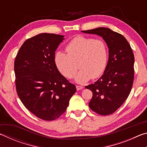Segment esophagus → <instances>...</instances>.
<instances>
[{"mask_svg": "<svg viewBox=\"0 0 147 147\" xmlns=\"http://www.w3.org/2000/svg\"><path fill=\"white\" fill-rule=\"evenodd\" d=\"M76 89H77V91L81 90V89H82L84 88L82 86H76Z\"/></svg>", "mask_w": 147, "mask_h": 147, "instance_id": "esophagus-1", "label": "esophagus"}]
</instances>
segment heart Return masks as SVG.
<instances>
[{
    "label": "heart",
    "instance_id": "heart-1",
    "mask_svg": "<svg viewBox=\"0 0 147 147\" xmlns=\"http://www.w3.org/2000/svg\"><path fill=\"white\" fill-rule=\"evenodd\" d=\"M66 53L58 51L54 56L57 69L62 75L67 78L74 76V80L84 84L90 78H96L105 70L108 61V48L100 39H94L83 36L73 38L66 46Z\"/></svg>",
    "mask_w": 147,
    "mask_h": 147
}]
</instances>
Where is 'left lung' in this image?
I'll return each mask as SVG.
<instances>
[{
	"instance_id": "1",
	"label": "left lung",
	"mask_w": 147,
	"mask_h": 147,
	"mask_svg": "<svg viewBox=\"0 0 147 147\" xmlns=\"http://www.w3.org/2000/svg\"><path fill=\"white\" fill-rule=\"evenodd\" d=\"M81 32L102 37L108 47L109 59L104 74L86 88L93 93L89 108L99 115H110L122 106L132 88V49L123 35L108 28L100 27Z\"/></svg>"
}]
</instances>
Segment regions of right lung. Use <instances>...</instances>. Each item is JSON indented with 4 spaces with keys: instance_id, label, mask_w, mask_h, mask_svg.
<instances>
[{
    "instance_id": "obj_1",
    "label": "right lung",
    "mask_w": 147,
    "mask_h": 147,
    "mask_svg": "<svg viewBox=\"0 0 147 147\" xmlns=\"http://www.w3.org/2000/svg\"><path fill=\"white\" fill-rule=\"evenodd\" d=\"M64 36L43 33L24 41L14 63L17 94L38 118L53 121L61 115L76 91L57 69L55 51Z\"/></svg>"
}]
</instances>
